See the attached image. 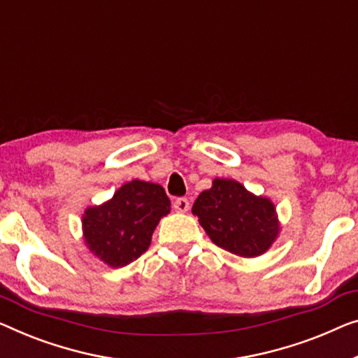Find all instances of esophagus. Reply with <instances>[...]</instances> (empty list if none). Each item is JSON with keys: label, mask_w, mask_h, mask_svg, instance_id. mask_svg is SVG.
Segmentation results:
<instances>
[{"label": "esophagus", "mask_w": 358, "mask_h": 358, "mask_svg": "<svg viewBox=\"0 0 358 358\" xmlns=\"http://www.w3.org/2000/svg\"><path fill=\"white\" fill-rule=\"evenodd\" d=\"M173 209L177 212H188L189 210V201L186 197H177L173 201Z\"/></svg>", "instance_id": "1"}]
</instances>
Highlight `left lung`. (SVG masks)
Wrapping results in <instances>:
<instances>
[{"label":"left lung","mask_w":358,"mask_h":358,"mask_svg":"<svg viewBox=\"0 0 358 358\" xmlns=\"http://www.w3.org/2000/svg\"><path fill=\"white\" fill-rule=\"evenodd\" d=\"M193 213L218 248L241 257L264 254L280 231L270 199L250 194L234 180H213L212 188L197 196Z\"/></svg>","instance_id":"obj_1"}]
</instances>
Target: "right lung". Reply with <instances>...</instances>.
<instances>
[{"label":"right lung","instance_id":"obj_1","mask_svg":"<svg viewBox=\"0 0 358 358\" xmlns=\"http://www.w3.org/2000/svg\"><path fill=\"white\" fill-rule=\"evenodd\" d=\"M169 212L170 201L161 185L133 180L110 201L85 210V243L104 264L128 265L146 252L159 220Z\"/></svg>","mask_w":358,"mask_h":358}]
</instances>
